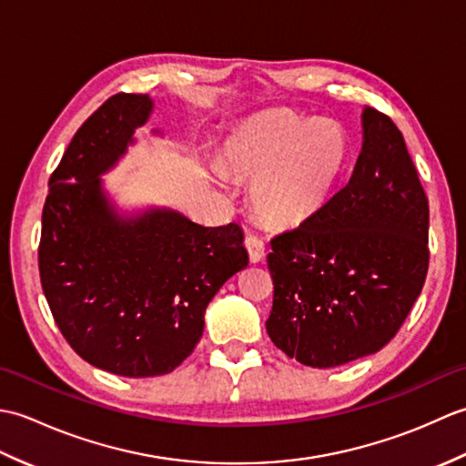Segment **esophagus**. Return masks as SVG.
Segmentation results:
<instances>
[{
  "label": "esophagus",
  "mask_w": 466,
  "mask_h": 466,
  "mask_svg": "<svg viewBox=\"0 0 466 466\" xmlns=\"http://www.w3.org/2000/svg\"><path fill=\"white\" fill-rule=\"evenodd\" d=\"M244 246H246V250H248L250 262L256 264V262H262L266 258V244L260 236H254V234L246 236Z\"/></svg>",
  "instance_id": "esophagus-1"
}]
</instances>
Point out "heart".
Returning <instances> with one entry per match:
<instances>
[{
    "mask_svg": "<svg viewBox=\"0 0 466 466\" xmlns=\"http://www.w3.org/2000/svg\"><path fill=\"white\" fill-rule=\"evenodd\" d=\"M346 160L349 136L340 124L310 122L290 110L254 117L222 150L224 174L252 182V210L274 226H296L319 212Z\"/></svg>",
    "mask_w": 466,
    "mask_h": 466,
    "instance_id": "b5f03b06",
    "label": "heart"
}]
</instances>
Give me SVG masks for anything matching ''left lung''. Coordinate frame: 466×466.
Listing matches in <instances>:
<instances>
[{
  "label": "left lung",
  "instance_id": "left-lung-1",
  "mask_svg": "<svg viewBox=\"0 0 466 466\" xmlns=\"http://www.w3.org/2000/svg\"><path fill=\"white\" fill-rule=\"evenodd\" d=\"M270 340L312 369L379 352L399 332L429 270V200L400 130L362 110L349 184L270 242Z\"/></svg>",
  "mask_w": 466,
  "mask_h": 466
}]
</instances>
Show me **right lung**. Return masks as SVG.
<instances>
[{
  "label": "right lung",
  "instance_id": "add662e5",
  "mask_svg": "<svg viewBox=\"0 0 466 466\" xmlns=\"http://www.w3.org/2000/svg\"><path fill=\"white\" fill-rule=\"evenodd\" d=\"M154 102L116 94L87 117L49 177L39 279L67 344L106 372H172L200 342L214 294L248 266L242 228L170 208L117 214L102 187Z\"/></svg>",
  "mask_w": 466,
  "mask_h": 466
}]
</instances>
